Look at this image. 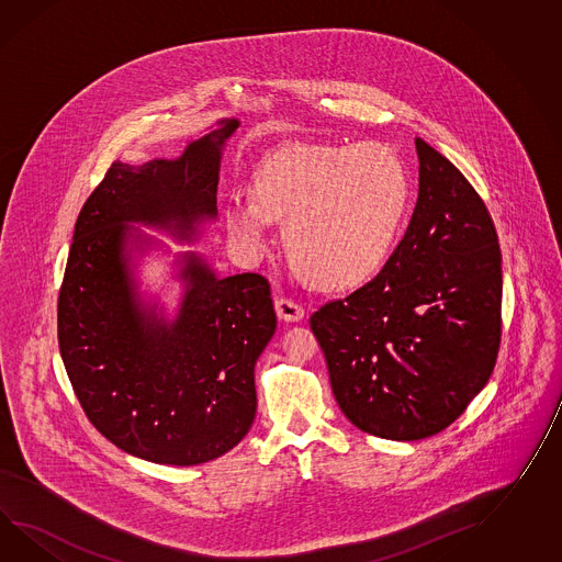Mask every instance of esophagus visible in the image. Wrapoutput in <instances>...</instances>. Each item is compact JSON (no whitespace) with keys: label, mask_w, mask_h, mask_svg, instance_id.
Segmentation results:
<instances>
[{"label":"esophagus","mask_w":562,"mask_h":562,"mask_svg":"<svg viewBox=\"0 0 562 562\" xmlns=\"http://www.w3.org/2000/svg\"><path fill=\"white\" fill-rule=\"evenodd\" d=\"M274 306L278 316L282 321H286V323H294V321H302L304 318V308H302L299 302L292 301V299L280 296V299H276Z\"/></svg>","instance_id":"34e87169"}]
</instances>
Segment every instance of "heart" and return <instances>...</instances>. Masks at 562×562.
Here are the masks:
<instances>
[{
  "mask_svg": "<svg viewBox=\"0 0 562 562\" xmlns=\"http://www.w3.org/2000/svg\"><path fill=\"white\" fill-rule=\"evenodd\" d=\"M408 168L380 142L290 144L261 160L251 196L225 206L227 233L247 256L284 223L288 254L323 286H353L380 270L411 205Z\"/></svg>",
  "mask_w": 562,
  "mask_h": 562,
  "instance_id": "heart-1",
  "label": "heart"
}]
</instances>
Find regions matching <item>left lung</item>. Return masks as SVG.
Instances as JSON below:
<instances>
[{
    "mask_svg": "<svg viewBox=\"0 0 562 562\" xmlns=\"http://www.w3.org/2000/svg\"><path fill=\"white\" fill-rule=\"evenodd\" d=\"M418 201L382 272L323 304L311 329L342 414L373 437L452 425L490 380L502 339V251L457 166L416 137Z\"/></svg>",
    "mask_w": 562,
    "mask_h": 562,
    "instance_id": "obj_1",
    "label": "left lung"
}]
</instances>
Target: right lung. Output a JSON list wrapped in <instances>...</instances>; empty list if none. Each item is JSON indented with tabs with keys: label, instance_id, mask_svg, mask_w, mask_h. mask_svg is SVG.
<instances>
[{
	"label": "right lung",
	"instance_id": "right-lung-1",
	"mask_svg": "<svg viewBox=\"0 0 562 562\" xmlns=\"http://www.w3.org/2000/svg\"><path fill=\"white\" fill-rule=\"evenodd\" d=\"M237 125L223 120L177 160L113 162L75 223L58 294V347L89 423L117 449L160 465L206 463L246 437L274 302L263 276L217 278L191 251L179 316L166 323L136 299L127 223H177L187 239L196 223L215 220L221 148Z\"/></svg>",
	"mask_w": 562,
	"mask_h": 562
}]
</instances>
